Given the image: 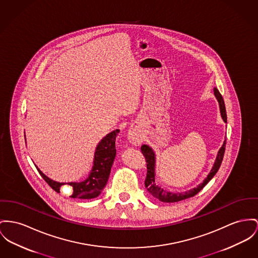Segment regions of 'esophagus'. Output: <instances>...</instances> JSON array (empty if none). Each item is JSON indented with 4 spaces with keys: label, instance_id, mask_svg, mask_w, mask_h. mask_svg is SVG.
Wrapping results in <instances>:
<instances>
[{
    "label": "esophagus",
    "instance_id": "esophagus-1",
    "mask_svg": "<svg viewBox=\"0 0 258 258\" xmlns=\"http://www.w3.org/2000/svg\"><path fill=\"white\" fill-rule=\"evenodd\" d=\"M128 140L134 146H139L143 142V137H142V134L139 131H137L136 129H132L131 128L128 131Z\"/></svg>",
    "mask_w": 258,
    "mask_h": 258
}]
</instances>
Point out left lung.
Masks as SVG:
<instances>
[{"label": "left lung", "instance_id": "1", "mask_svg": "<svg viewBox=\"0 0 258 258\" xmlns=\"http://www.w3.org/2000/svg\"><path fill=\"white\" fill-rule=\"evenodd\" d=\"M214 96L217 99L218 103H219V107H220V113H221V117L223 119L225 123H227V114H226V108H225V103H224L223 98L221 96V94L219 93V91L214 88ZM225 147H226V139L223 142L222 147L219 149L217 156L215 158L214 164L211 168L210 172L208 173L207 177L203 181V183H201L199 186H197V188L183 191V192H172L168 191L166 189L161 188L160 186L156 185L155 183V154L154 150L148 146V145H143L141 147V151L142 154L145 155L146 160H147V168H148V173H147V178L145 180V186L147 189L149 190V192L160 202L163 203H177L186 199L191 198L194 196H196L200 190L204 189V187L206 184L213 178V176L217 173L221 162L223 160L224 153H225Z\"/></svg>", "mask_w": 258, "mask_h": 258}]
</instances>
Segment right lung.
Instances as JSON below:
<instances>
[{
  "label": "right lung",
  "instance_id": "1",
  "mask_svg": "<svg viewBox=\"0 0 258 258\" xmlns=\"http://www.w3.org/2000/svg\"><path fill=\"white\" fill-rule=\"evenodd\" d=\"M119 133V130L116 129L100 141L98 144L93 161V167L87 179L81 182H69V183H60L52 180L48 176H46L36 165L37 170L43 179L51 186L52 189L56 192H59V189L62 185H69L73 191L71 198L73 199H81V200H90L99 197L103 188L105 187L112 163L114 161L116 150H115V140Z\"/></svg>",
  "mask_w": 258,
  "mask_h": 258
}]
</instances>
